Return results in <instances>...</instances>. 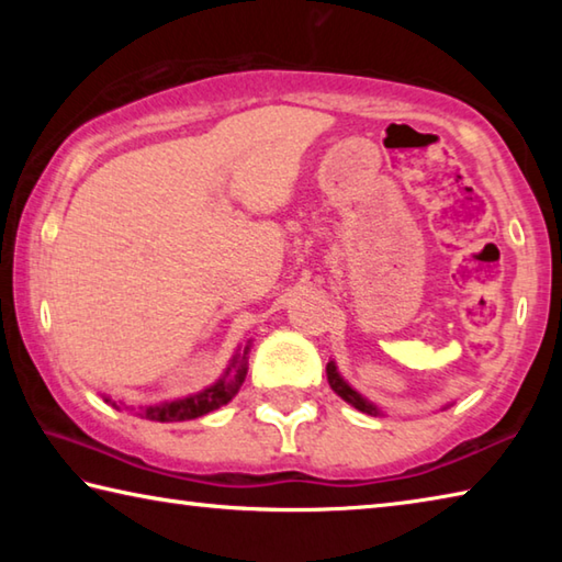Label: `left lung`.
Segmentation results:
<instances>
[{
    "mask_svg": "<svg viewBox=\"0 0 562 562\" xmlns=\"http://www.w3.org/2000/svg\"><path fill=\"white\" fill-rule=\"evenodd\" d=\"M327 382H329V386H331V392H335L337 396H341L345 398L347 404H351L355 408H359L361 414H372V416H384V412L382 408H379L374 402H369L367 396H361L355 386H351L345 376L339 374V369H337V364L335 361H329L327 364ZM451 404H446L443 408H449Z\"/></svg>",
    "mask_w": 562,
    "mask_h": 562,
    "instance_id": "8db88e82",
    "label": "left lung"
}]
</instances>
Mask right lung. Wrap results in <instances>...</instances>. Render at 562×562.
Returning <instances> with one entry per match:
<instances>
[{
	"instance_id": "add662e5",
	"label": "right lung",
	"mask_w": 562,
	"mask_h": 562,
	"mask_svg": "<svg viewBox=\"0 0 562 562\" xmlns=\"http://www.w3.org/2000/svg\"><path fill=\"white\" fill-rule=\"evenodd\" d=\"M252 339H247L245 347H237V351L231 359V364L225 367V372L221 374V379H215L211 386L201 389L198 394H188L180 398H170V402H160V404H140V406H131L116 402L106 394L103 402L111 404L113 408H126V412H136L138 416H146L150 422H160V424H173V422H190V418L205 416L215 412V408L225 406L231 398L240 392V386L247 376V355H250Z\"/></svg>"
}]
</instances>
